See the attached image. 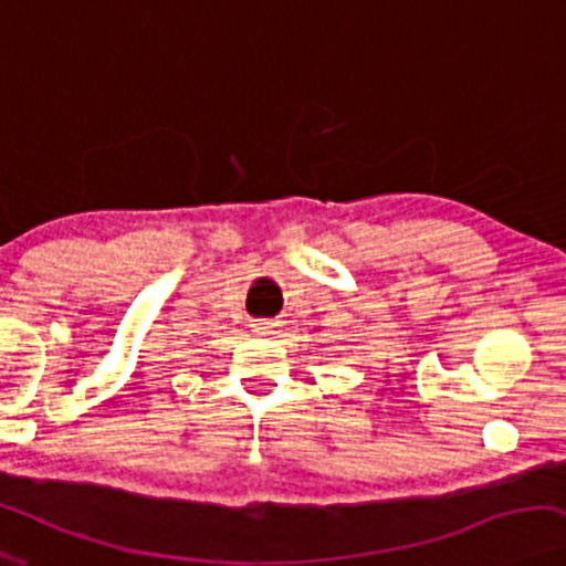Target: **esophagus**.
<instances>
[{
    "label": "esophagus",
    "mask_w": 566,
    "mask_h": 566,
    "mask_svg": "<svg viewBox=\"0 0 566 566\" xmlns=\"http://www.w3.org/2000/svg\"><path fill=\"white\" fill-rule=\"evenodd\" d=\"M274 326H276L274 321H253L251 323V331H253V334H271V331H274Z\"/></svg>",
    "instance_id": "1"
}]
</instances>
